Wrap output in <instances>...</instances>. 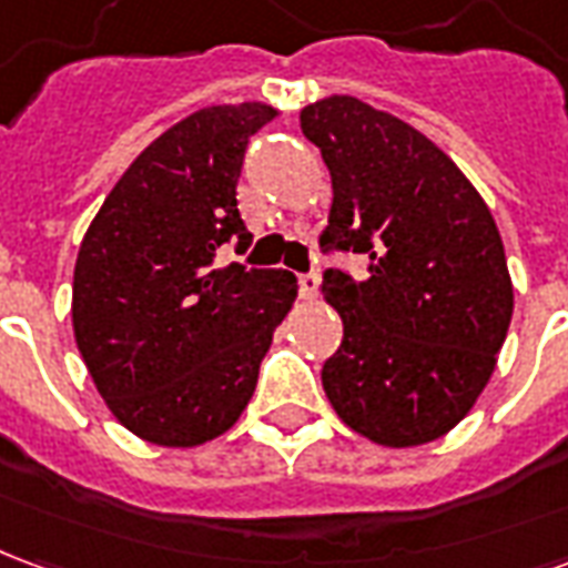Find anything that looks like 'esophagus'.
I'll return each instance as SVG.
<instances>
[{"mask_svg":"<svg viewBox=\"0 0 568 568\" xmlns=\"http://www.w3.org/2000/svg\"><path fill=\"white\" fill-rule=\"evenodd\" d=\"M297 285H301V297H316L320 295V273L310 271V273H301L297 276Z\"/></svg>","mask_w":568,"mask_h":568,"instance_id":"34e87169","label":"esophagus"}]
</instances>
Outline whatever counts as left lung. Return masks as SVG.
<instances>
[{"instance_id": "8db88e82", "label": "left lung", "mask_w": 568, "mask_h": 568, "mask_svg": "<svg viewBox=\"0 0 568 568\" xmlns=\"http://www.w3.org/2000/svg\"><path fill=\"white\" fill-rule=\"evenodd\" d=\"M332 173L322 252H358L368 276L322 273L344 341L322 386L337 417L383 447L440 438L471 410L511 325L499 227L463 170L419 130L356 97L301 112Z\"/></svg>"}]
</instances>
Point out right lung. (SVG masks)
Wrapping results in <instances>:
<instances>
[{
  "mask_svg": "<svg viewBox=\"0 0 568 568\" xmlns=\"http://www.w3.org/2000/svg\"><path fill=\"white\" fill-rule=\"evenodd\" d=\"M273 115L240 103L179 121L130 163L81 240L75 344L109 410L151 444L194 447L234 426L295 304V273L215 267L224 243H252L236 179Z\"/></svg>",
  "mask_w": 568,
  "mask_h": 568,
  "instance_id": "right-lung-1",
  "label": "right lung"
}]
</instances>
